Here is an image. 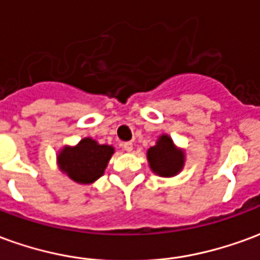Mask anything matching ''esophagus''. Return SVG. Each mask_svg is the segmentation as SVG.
<instances>
[{
	"label": "esophagus",
	"instance_id": "34e87169",
	"mask_svg": "<svg viewBox=\"0 0 260 260\" xmlns=\"http://www.w3.org/2000/svg\"><path fill=\"white\" fill-rule=\"evenodd\" d=\"M122 149H124L125 152H132L134 146H132L131 142H124V143H122Z\"/></svg>",
	"mask_w": 260,
	"mask_h": 260
}]
</instances>
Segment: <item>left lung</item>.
<instances>
[{"label": "left lung", "mask_w": 260, "mask_h": 260, "mask_svg": "<svg viewBox=\"0 0 260 260\" xmlns=\"http://www.w3.org/2000/svg\"><path fill=\"white\" fill-rule=\"evenodd\" d=\"M147 161L154 174L160 177H174L184 167L185 154L175 146L169 135H161L156 145L147 150Z\"/></svg>", "instance_id": "1"}]
</instances>
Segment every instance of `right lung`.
Wrapping results in <instances>:
<instances>
[{"instance_id":"add662e5","label":"right lung","mask_w":260,"mask_h":260,"mask_svg":"<svg viewBox=\"0 0 260 260\" xmlns=\"http://www.w3.org/2000/svg\"><path fill=\"white\" fill-rule=\"evenodd\" d=\"M114 147L83 138L76 146H65L57 156L59 170L78 184L99 180L113 156Z\"/></svg>"}]
</instances>
